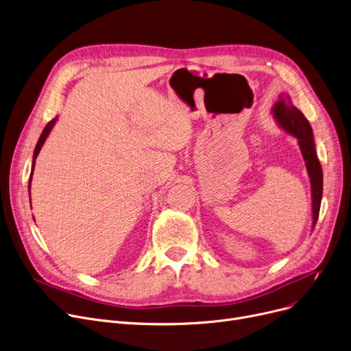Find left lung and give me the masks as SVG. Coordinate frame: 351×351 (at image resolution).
Segmentation results:
<instances>
[{"label": "left lung", "instance_id": "obj_1", "mask_svg": "<svg viewBox=\"0 0 351 351\" xmlns=\"http://www.w3.org/2000/svg\"><path fill=\"white\" fill-rule=\"evenodd\" d=\"M272 114L278 121V125L285 132L298 138L299 147L306 164V170H307L308 178H311L312 213H313L312 230H313L319 218L320 202L323 195V171H322L319 158L316 156L312 126L304 117V114L293 105L291 96L285 92L279 95L276 103L272 108Z\"/></svg>", "mask_w": 351, "mask_h": 351}]
</instances>
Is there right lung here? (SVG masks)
Instances as JSON below:
<instances>
[{
	"instance_id": "right-lung-1",
	"label": "right lung",
	"mask_w": 351,
	"mask_h": 351,
	"mask_svg": "<svg viewBox=\"0 0 351 351\" xmlns=\"http://www.w3.org/2000/svg\"><path fill=\"white\" fill-rule=\"evenodd\" d=\"M55 123H56V117H55V119H52V120H51V121L48 123V125L45 126V129L43 130V133H40V137H39V140H38V143H36V146H35V150H34V157H32V167H31V176H29V182H28V193H29V195H31V180H32L34 169H35V160H36V157H38V154H39L40 149H43V146H44V143H45L47 137L49 136V133H51L52 128L55 126Z\"/></svg>"
}]
</instances>
